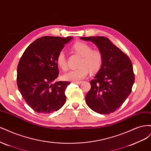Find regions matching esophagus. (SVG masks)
Segmentation results:
<instances>
[{"label":"esophagus","mask_w":151,"mask_h":151,"mask_svg":"<svg viewBox=\"0 0 151 151\" xmlns=\"http://www.w3.org/2000/svg\"><path fill=\"white\" fill-rule=\"evenodd\" d=\"M72 83L77 84H80L82 83V81H73Z\"/></svg>","instance_id":"1"}]
</instances>
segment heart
I'll use <instances>...</instances> for the list:
<instances>
[{
  "label": "heart",
  "mask_w": 151,
  "mask_h": 151,
  "mask_svg": "<svg viewBox=\"0 0 151 151\" xmlns=\"http://www.w3.org/2000/svg\"><path fill=\"white\" fill-rule=\"evenodd\" d=\"M71 50L81 57L78 62V68L72 70L63 76V79L69 81L81 80L89 74V72L95 73L101 68L103 55L99 50H92L91 45L83 42H77L72 45ZM57 64L62 70L67 69V62L64 53L60 52L57 57Z\"/></svg>",
  "instance_id": "heart-1"
}]
</instances>
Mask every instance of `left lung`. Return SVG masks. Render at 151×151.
Listing matches in <instances>:
<instances>
[{
    "instance_id": "1",
    "label": "left lung",
    "mask_w": 151,
    "mask_h": 151,
    "mask_svg": "<svg viewBox=\"0 0 151 151\" xmlns=\"http://www.w3.org/2000/svg\"><path fill=\"white\" fill-rule=\"evenodd\" d=\"M81 39L94 43L103 55L101 68L90 81L91 88L86 96V103L98 113H113L132 91L135 81L132 62L106 37L97 36Z\"/></svg>"
}]
</instances>
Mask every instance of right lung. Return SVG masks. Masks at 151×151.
Returning <instances> with one entry per match:
<instances>
[{
	"instance_id": "obj_1",
	"label": "right lung",
	"mask_w": 151,
	"mask_h": 151,
	"mask_svg": "<svg viewBox=\"0 0 151 151\" xmlns=\"http://www.w3.org/2000/svg\"><path fill=\"white\" fill-rule=\"evenodd\" d=\"M72 38L43 36L30 44L20 58L17 69L18 89L36 112L56 111L65 103V91L70 83L54 82L59 74L56 59Z\"/></svg>"
}]
</instances>
